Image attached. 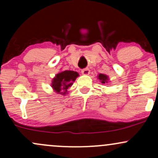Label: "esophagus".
<instances>
[{
	"label": "esophagus",
	"mask_w": 158,
	"mask_h": 158,
	"mask_svg": "<svg viewBox=\"0 0 158 158\" xmlns=\"http://www.w3.org/2000/svg\"><path fill=\"white\" fill-rule=\"evenodd\" d=\"M81 73L84 75H88L90 73V70L88 68H84L81 70Z\"/></svg>",
	"instance_id": "esophagus-1"
}]
</instances>
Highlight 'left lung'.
I'll list each match as a JSON object with an SVG mask.
<instances>
[{"instance_id": "left-lung-1", "label": "left lung", "mask_w": 158, "mask_h": 158, "mask_svg": "<svg viewBox=\"0 0 158 158\" xmlns=\"http://www.w3.org/2000/svg\"><path fill=\"white\" fill-rule=\"evenodd\" d=\"M98 78H99V80H101V82H102V84L108 82V77H107L106 75H105V74H99Z\"/></svg>"}]
</instances>
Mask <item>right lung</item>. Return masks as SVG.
Masks as SVG:
<instances>
[{"label":"right lung","mask_w":158,"mask_h":158,"mask_svg":"<svg viewBox=\"0 0 158 158\" xmlns=\"http://www.w3.org/2000/svg\"><path fill=\"white\" fill-rule=\"evenodd\" d=\"M78 76L79 74L77 72L72 70H65L61 72L52 79V87L57 93L64 95L68 88L73 84L72 81H75Z\"/></svg>","instance_id":"obj_1"}]
</instances>
